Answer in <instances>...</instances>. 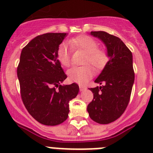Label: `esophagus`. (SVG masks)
<instances>
[{"instance_id":"34e87169","label":"esophagus","mask_w":153,"mask_h":153,"mask_svg":"<svg viewBox=\"0 0 153 153\" xmlns=\"http://www.w3.org/2000/svg\"><path fill=\"white\" fill-rule=\"evenodd\" d=\"M79 89H80V91H85V89H86V88H85L84 85H79Z\"/></svg>"}]
</instances>
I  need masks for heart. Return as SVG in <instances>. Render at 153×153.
<instances>
[{
	"instance_id": "b5f03b06",
	"label": "heart",
	"mask_w": 153,
	"mask_h": 153,
	"mask_svg": "<svg viewBox=\"0 0 153 153\" xmlns=\"http://www.w3.org/2000/svg\"><path fill=\"white\" fill-rule=\"evenodd\" d=\"M70 47L74 51L85 53L82 63L83 66H75L68 70L67 75L69 81L78 84H84L94 75V68L97 71L103 69L109 60V56L105 51L98 48V43L88 35H80L70 40ZM57 59L61 65L68 67L71 63V53L67 44L62 43L56 52Z\"/></svg>"
}]
</instances>
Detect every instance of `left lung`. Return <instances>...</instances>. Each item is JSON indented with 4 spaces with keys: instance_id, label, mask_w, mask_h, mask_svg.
<instances>
[{
    "instance_id": "1",
    "label": "left lung",
    "mask_w": 153,
    "mask_h": 153,
    "mask_svg": "<svg viewBox=\"0 0 153 153\" xmlns=\"http://www.w3.org/2000/svg\"><path fill=\"white\" fill-rule=\"evenodd\" d=\"M91 35L105 44L109 60L95 82L100 87L89 88L94 99L88 104L90 118L99 124H109L126 109L134 81L133 56L119 38L105 31H91Z\"/></svg>"
}]
</instances>
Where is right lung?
Returning <instances> with one entry per match:
<instances>
[{"label": "right lung", "mask_w": 153, "mask_h": 153, "mask_svg": "<svg viewBox=\"0 0 153 153\" xmlns=\"http://www.w3.org/2000/svg\"><path fill=\"white\" fill-rule=\"evenodd\" d=\"M66 33H46L31 40L22 50L17 67L22 100L39 123L54 126L67 119L68 102L78 95L77 84L62 85L67 78L56 52Z\"/></svg>", "instance_id": "1"}]
</instances>
